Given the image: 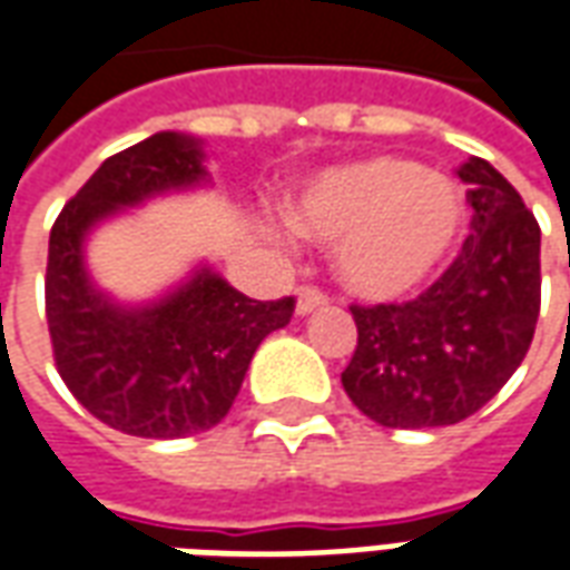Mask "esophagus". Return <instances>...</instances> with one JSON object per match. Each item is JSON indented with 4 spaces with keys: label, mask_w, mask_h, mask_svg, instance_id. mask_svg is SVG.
<instances>
[{
    "label": "esophagus",
    "mask_w": 570,
    "mask_h": 570,
    "mask_svg": "<svg viewBox=\"0 0 570 570\" xmlns=\"http://www.w3.org/2000/svg\"><path fill=\"white\" fill-rule=\"evenodd\" d=\"M323 305H330V296H326L323 289H317V286H302V289H298L296 311L302 314V317L311 314V311L323 308Z\"/></svg>",
    "instance_id": "obj_1"
}]
</instances>
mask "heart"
Returning a JSON list of instances; mask_svg holds the SVG:
<instances>
[{"label": "heart", "mask_w": 570, "mask_h": 570, "mask_svg": "<svg viewBox=\"0 0 570 570\" xmlns=\"http://www.w3.org/2000/svg\"><path fill=\"white\" fill-rule=\"evenodd\" d=\"M314 240L338 244L342 284L387 302L415 293L449 256L464 223L458 188L419 161L379 155L314 179L293 207Z\"/></svg>", "instance_id": "b5f03b06"}]
</instances>
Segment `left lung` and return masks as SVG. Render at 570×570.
Returning <instances> with one entry per match:
<instances>
[{"label": "left lung", "instance_id": "obj_1", "mask_svg": "<svg viewBox=\"0 0 570 570\" xmlns=\"http://www.w3.org/2000/svg\"><path fill=\"white\" fill-rule=\"evenodd\" d=\"M473 207L458 259L412 302L351 305L357 351L342 372L351 403L382 428L458 424L525 360L540 314V225L489 161L458 170Z\"/></svg>", "mask_w": 570, "mask_h": 570}]
</instances>
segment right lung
Returning a JSON list of instances; mask_svg holds the SVG:
<instances>
[{
    "instance_id": "1",
    "label": "right lung",
    "mask_w": 570,
    "mask_h": 570,
    "mask_svg": "<svg viewBox=\"0 0 570 570\" xmlns=\"http://www.w3.org/2000/svg\"><path fill=\"white\" fill-rule=\"evenodd\" d=\"M204 176L191 137L151 134L106 158L51 228L45 317L55 366L94 419L130 436L176 440L216 428L262 338L286 326L296 311L293 296L256 302L210 268L149 308H118L94 289L81 262L91 225Z\"/></svg>"
}]
</instances>
